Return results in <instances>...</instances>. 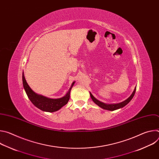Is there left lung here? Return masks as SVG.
I'll list each match as a JSON object with an SVG mask.
<instances>
[{
    "mask_svg": "<svg viewBox=\"0 0 159 159\" xmlns=\"http://www.w3.org/2000/svg\"><path fill=\"white\" fill-rule=\"evenodd\" d=\"M135 91H136V87L134 88V91L133 92L132 94L126 99L125 100V101L121 102V103H119V104H106L103 102H101V101H98V99H96L93 96V94L90 93V97H91L93 101L96 104H98L99 106H100L101 107L104 109H107V110H109V111H114V110H116V109H118L119 108H121V107H124L125 106H126L127 104H128V102L132 99V98H133L134 94H135Z\"/></svg>",
    "mask_w": 159,
    "mask_h": 159,
    "instance_id": "obj_1",
    "label": "left lung"
}]
</instances>
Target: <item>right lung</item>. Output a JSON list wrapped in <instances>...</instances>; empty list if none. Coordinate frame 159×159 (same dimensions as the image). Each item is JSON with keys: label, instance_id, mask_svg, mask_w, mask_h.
Wrapping results in <instances>:
<instances>
[{"label": "right lung", "instance_id": "add662e5", "mask_svg": "<svg viewBox=\"0 0 159 159\" xmlns=\"http://www.w3.org/2000/svg\"><path fill=\"white\" fill-rule=\"evenodd\" d=\"M22 83L23 87L28 97L31 102L39 109L47 111V112H55L59 110L64 105L66 104L70 99V93L72 86L74 84V82L72 83L71 87L69 90L66 94L60 99H50L43 96L38 95L33 91V90L28 85L26 80L25 78L24 73H22Z\"/></svg>", "mask_w": 159, "mask_h": 159}]
</instances>
